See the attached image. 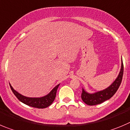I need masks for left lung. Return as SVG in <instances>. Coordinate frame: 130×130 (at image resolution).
Listing matches in <instances>:
<instances>
[{
	"label": "left lung",
	"instance_id": "1",
	"mask_svg": "<svg viewBox=\"0 0 130 130\" xmlns=\"http://www.w3.org/2000/svg\"><path fill=\"white\" fill-rule=\"evenodd\" d=\"M123 72L124 66L123 63L122 61L119 74L118 75L117 79L113 82V83L107 88L103 90L99 91L98 92L94 93V94H88L83 88L82 93V99L83 101L87 105L93 106V105H99V104L103 103L105 101L110 99L113 95L116 94L120 85H121V82H122V76H123Z\"/></svg>",
	"mask_w": 130,
	"mask_h": 130
}]
</instances>
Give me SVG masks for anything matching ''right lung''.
Returning a JSON list of instances; mask_svg holds the SVG:
<instances>
[{
	"label": "right lung",
	"instance_id": "1",
	"mask_svg": "<svg viewBox=\"0 0 130 130\" xmlns=\"http://www.w3.org/2000/svg\"><path fill=\"white\" fill-rule=\"evenodd\" d=\"M9 85H10V88L11 89L12 92H13V94H14V95L17 98V99L19 101H20L22 103L34 108H47L48 106H50L53 103L56 98L57 90H58L59 84L56 86L51 91V92L49 94H47L45 96L42 97V98H27V97L24 96V95H21L19 92H17L16 90H14L10 84H9Z\"/></svg>",
	"mask_w": 130,
	"mask_h": 130
}]
</instances>
